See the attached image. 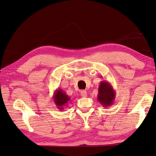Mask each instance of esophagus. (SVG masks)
Returning a JSON list of instances; mask_svg holds the SVG:
<instances>
[{
	"label": "esophagus",
	"instance_id": "34e87169",
	"mask_svg": "<svg viewBox=\"0 0 156 156\" xmlns=\"http://www.w3.org/2000/svg\"><path fill=\"white\" fill-rule=\"evenodd\" d=\"M80 94H81V96L82 97H86L87 93L85 91H81V92H80Z\"/></svg>",
	"mask_w": 156,
	"mask_h": 156
}]
</instances>
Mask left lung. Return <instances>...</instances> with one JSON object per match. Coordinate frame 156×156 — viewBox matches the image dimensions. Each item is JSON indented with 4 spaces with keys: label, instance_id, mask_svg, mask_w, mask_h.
<instances>
[{
    "label": "left lung",
    "instance_id": "8db88e82",
    "mask_svg": "<svg viewBox=\"0 0 156 156\" xmlns=\"http://www.w3.org/2000/svg\"><path fill=\"white\" fill-rule=\"evenodd\" d=\"M97 100L103 107L112 105L115 100V91L112 85L107 81H102L98 87Z\"/></svg>",
    "mask_w": 156,
    "mask_h": 156
}]
</instances>
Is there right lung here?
I'll use <instances>...</instances> for the list:
<instances>
[{
  "mask_svg": "<svg viewBox=\"0 0 156 156\" xmlns=\"http://www.w3.org/2000/svg\"><path fill=\"white\" fill-rule=\"evenodd\" d=\"M53 100L56 105L57 108L60 111H62L64 109V106L68 105V103L71 101V98L62 89H58L54 93Z\"/></svg>",
  "mask_w": 156,
  "mask_h": 156,
  "instance_id": "add662e5",
  "label": "right lung"
}]
</instances>
